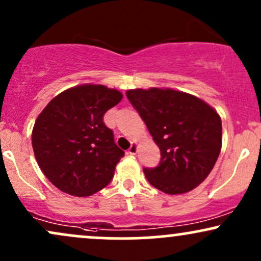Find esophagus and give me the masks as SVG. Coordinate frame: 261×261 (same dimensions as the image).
<instances>
[{
    "instance_id": "obj_1",
    "label": "esophagus",
    "mask_w": 261,
    "mask_h": 261,
    "mask_svg": "<svg viewBox=\"0 0 261 261\" xmlns=\"http://www.w3.org/2000/svg\"><path fill=\"white\" fill-rule=\"evenodd\" d=\"M137 152V143L136 142H133L131 143L130 148H128V153L130 154H136Z\"/></svg>"
}]
</instances>
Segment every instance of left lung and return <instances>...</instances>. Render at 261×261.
Masks as SVG:
<instances>
[{
  "mask_svg": "<svg viewBox=\"0 0 261 261\" xmlns=\"http://www.w3.org/2000/svg\"><path fill=\"white\" fill-rule=\"evenodd\" d=\"M126 97L161 149L158 166L143 168L149 184L175 195L205 180L222 146V121L216 110L173 89H131Z\"/></svg>",
  "mask_w": 261,
  "mask_h": 261,
  "instance_id": "1",
  "label": "left lung"
}]
</instances>
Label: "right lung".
<instances>
[{
    "label": "right lung",
    "mask_w": 261,
    "mask_h": 261,
    "mask_svg": "<svg viewBox=\"0 0 261 261\" xmlns=\"http://www.w3.org/2000/svg\"><path fill=\"white\" fill-rule=\"evenodd\" d=\"M121 99L116 89L83 85L60 93L38 116L32 134L35 158L60 190L89 196L112 180L125 152L103 116Z\"/></svg>",
    "instance_id": "right-lung-1"
}]
</instances>
